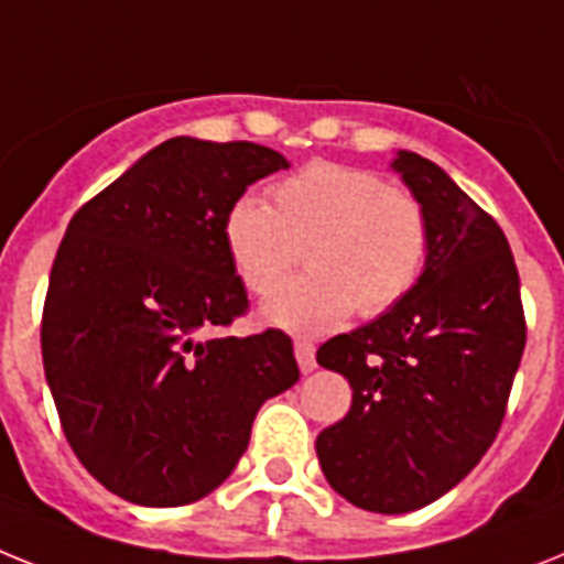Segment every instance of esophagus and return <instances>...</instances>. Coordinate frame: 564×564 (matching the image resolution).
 Listing matches in <instances>:
<instances>
[{
	"instance_id": "esophagus-1",
	"label": "esophagus",
	"mask_w": 564,
	"mask_h": 564,
	"mask_svg": "<svg viewBox=\"0 0 564 564\" xmlns=\"http://www.w3.org/2000/svg\"><path fill=\"white\" fill-rule=\"evenodd\" d=\"M295 358H297V367H301V372L315 370V344L306 338H297L295 340Z\"/></svg>"
}]
</instances>
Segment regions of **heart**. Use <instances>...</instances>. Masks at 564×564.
Masks as SVG:
<instances>
[{
  "label": "heart",
  "instance_id": "heart-1",
  "mask_svg": "<svg viewBox=\"0 0 564 564\" xmlns=\"http://www.w3.org/2000/svg\"><path fill=\"white\" fill-rule=\"evenodd\" d=\"M272 203L240 194L224 215L229 263L252 295H269L306 246L310 274L263 304V321L324 335L355 310L381 318L419 286L433 252L424 203L358 165L318 160L274 183Z\"/></svg>",
  "mask_w": 564,
  "mask_h": 564
}]
</instances>
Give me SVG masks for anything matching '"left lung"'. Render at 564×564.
Masks as SVG:
<instances>
[{
  "label": "left lung",
  "mask_w": 564,
  "mask_h": 564,
  "mask_svg": "<svg viewBox=\"0 0 564 564\" xmlns=\"http://www.w3.org/2000/svg\"><path fill=\"white\" fill-rule=\"evenodd\" d=\"M392 169L430 215L427 272L395 310L318 349L352 387L349 413L315 442L318 462L335 494L372 513L424 508L479 465L528 338L499 224L413 151Z\"/></svg>",
  "instance_id": "obj_1"
}]
</instances>
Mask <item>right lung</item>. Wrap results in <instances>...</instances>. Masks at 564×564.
I'll return each mask as SVG.
<instances>
[{"mask_svg":"<svg viewBox=\"0 0 564 564\" xmlns=\"http://www.w3.org/2000/svg\"><path fill=\"white\" fill-rule=\"evenodd\" d=\"M286 165L267 145L172 137L70 217L42 364L70 451L120 499L177 508L212 494L260 404L301 378L281 329L217 335L249 310L226 209Z\"/></svg>","mask_w":564,"mask_h":564,"instance_id":"obj_1","label":"right lung"}]
</instances>
